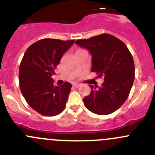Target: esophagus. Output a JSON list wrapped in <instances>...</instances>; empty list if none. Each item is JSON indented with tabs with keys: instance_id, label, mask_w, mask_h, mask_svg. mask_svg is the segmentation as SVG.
I'll list each match as a JSON object with an SVG mask.
<instances>
[{
	"instance_id": "esophagus-1",
	"label": "esophagus",
	"mask_w": 155,
	"mask_h": 155,
	"mask_svg": "<svg viewBox=\"0 0 155 155\" xmlns=\"http://www.w3.org/2000/svg\"><path fill=\"white\" fill-rule=\"evenodd\" d=\"M73 86L75 87H79L81 86V84H79V83H75L73 84Z\"/></svg>"
}]
</instances>
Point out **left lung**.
<instances>
[{"instance_id":"obj_1","label":"left lung","mask_w":155,"mask_h":155,"mask_svg":"<svg viewBox=\"0 0 155 155\" xmlns=\"http://www.w3.org/2000/svg\"><path fill=\"white\" fill-rule=\"evenodd\" d=\"M92 56L91 71L104 77L103 86L91 85V93L83 98L85 107L97 115H105L119 109L127 99L135 76L132 54L117 37L103 34L75 42Z\"/></svg>"}]
</instances>
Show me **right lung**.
I'll return each mask as SVG.
<instances>
[{
  "instance_id": "add662e5",
  "label": "right lung",
  "mask_w": 155,
  "mask_h": 155,
  "mask_svg": "<svg viewBox=\"0 0 155 155\" xmlns=\"http://www.w3.org/2000/svg\"><path fill=\"white\" fill-rule=\"evenodd\" d=\"M75 40L43 39L26 50L19 67L20 89L28 105L45 116H54L64 109L72 85H55L51 78L62 56Z\"/></svg>"
}]
</instances>
